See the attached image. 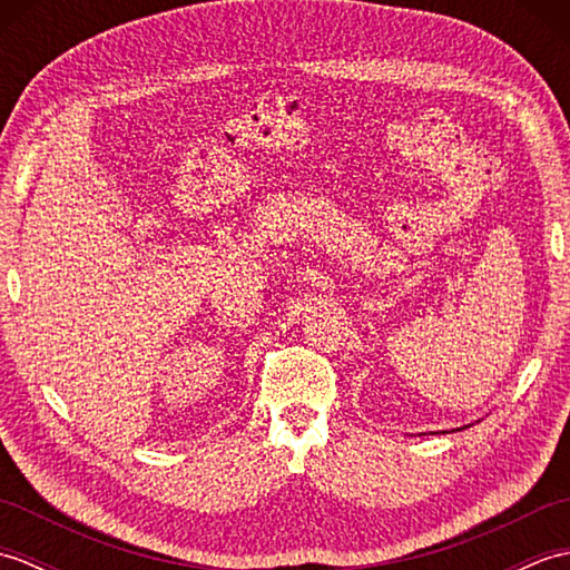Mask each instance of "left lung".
<instances>
[{
	"mask_svg": "<svg viewBox=\"0 0 570 570\" xmlns=\"http://www.w3.org/2000/svg\"><path fill=\"white\" fill-rule=\"evenodd\" d=\"M463 429H468V426H463ZM455 431H460V429H455ZM443 433H448V431H443Z\"/></svg>",
	"mask_w": 570,
	"mask_h": 570,
	"instance_id": "obj_1",
	"label": "left lung"
}]
</instances>
